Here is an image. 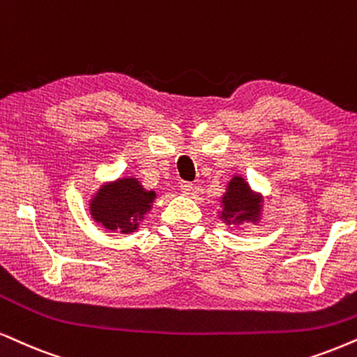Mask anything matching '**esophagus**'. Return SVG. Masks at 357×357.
I'll return each instance as SVG.
<instances>
[{
	"label": "esophagus",
	"mask_w": 357,
	"mask_h": 357,
	"mask_svg": "<svg viewBox=\"0 0 357 357\" xmlns=\"http://www.w3.org/2000/svg\"><path fill=\"white\" fill-rule=\"evenodd\" d=\"M179 189H181V192H184V194H191L194 191V184L183 181V183H179Z\"/></svg>",
	"instance_id": "1"
}]
</instances>
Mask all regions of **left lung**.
<instances>
[{"mask_svg":"<svg viewBox=\"0 0 357 357\" xmlns=\"http://www.w3.org/2000/svg\"><path fill=\"white\" fill-rule=\"evenodd\" d=\"M220 219L227 224L259 222L261 196L254 192L242 176H234L220 199Z\"/></svg>","mask_w":357,"mask_h":357,"instance_id":"obj_1","label":"left lung"}]
</instances>
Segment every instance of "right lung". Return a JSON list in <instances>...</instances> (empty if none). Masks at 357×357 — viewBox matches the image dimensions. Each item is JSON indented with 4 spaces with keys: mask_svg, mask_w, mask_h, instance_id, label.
Wrapping results in <instances>:
<instances>
[{
    "mask_svg": "<svg viewBox=\"0 0 357 357\" xmlns=\"http://www.w3.org/2000/svg\"><path fill=\"white\" fill-rule=\"evenodd\" d=\"M155 191H146L137 178H120L105 183L90 201V215L108 231L135 232L150 212Z\"/></svg>",
    "mask_w": 357,
    "mask_h": 357,
    "instance_id": "right-lung-1",
    "label": "right lung"
}]
</instances>
